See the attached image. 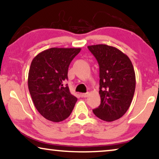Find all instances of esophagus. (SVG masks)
Returning <instances> with one entry per match:
<instances>
[{
    "label": "esophagus",
    "instance_id": "esophagus-1",
    "mask_svg": "<svg viewBox=\"0 0 159 159\" xmlns=\"http://www.w3.org/2000/svg\"><path fill=\"white\" fill-rule=\"evenodd\" d=\"M81 96L82 98H86L88 96V93H82V94H81Z\"/></svg>",
    "mask_w": 159,
    "mask_h": 159
}]
</instances>
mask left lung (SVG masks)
I'll use <instances>...</instances> for the list:
<instances>
[{"instance_id": "obj_1", "label": "left lung", "mask_w": 159, "mask_h": 159, "mask_svg": "<svg viewBox=\"0 0 159 159\" xmlns=\"http://www.w3.org/2000/svg\"><path fill=\"white\" fill-rule=\"evenodd\" d=\"M100 69L101 105L93 110L106 121L121 118L131 105L135 90V73L128 56L116 48L104 44L89 45Z\"/></svg>"}]
</instances>
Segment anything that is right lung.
<instances>
[{
	"label": "right lung",
	"instance_id": "1",
	"mask_svg": "<svg viewBox=\"0 0 159 159\" xmlns=\"http://www.w3.org/2000/svg\"><path fill=\"white\" fill-rule=\"evenodd\" d=\"M78 48H51L38 53L32 61L28 88L38 112L48 120L59 122L69 116L77 98L64 85L68 69Z\"/></svg>",
	"mask_w": 159,
	"mask_h": 159
}]
</instances>
